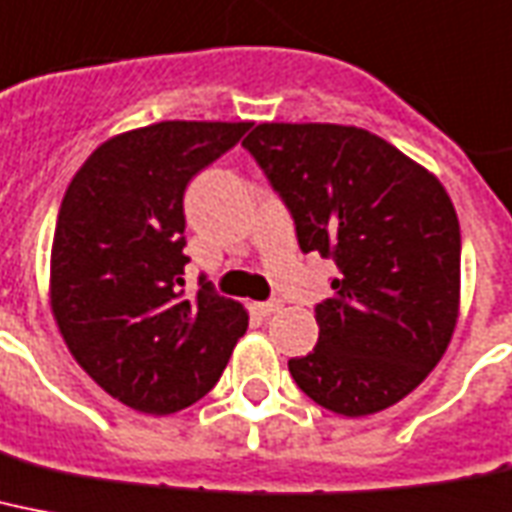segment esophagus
Instances as JSON below:
<instances>
[{
    "label": "esophagus",
    "instance_id": "1",
    "mask_svg": "<svg viewBox=\"0 0 512 512\" xmlns=\"http://www.w3.org/2000/svg\"><path fill=\"white\" fill-rule=\"evenodd\" d=\"M257 307V313L260 315H265V318H268V315H276L278 310H281V302H278V299H270V302H260V305H255Z\"/></svg>",
    "mask_w": 512,
    "mask_h": 512
}]
</instances>
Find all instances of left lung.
Returning a JSON list of instances; mask_svg holds the SVG:
<instances>
[{
    "instance_id": "1",
    "label": "left lung",
    "mask_w": 512,
    "mask_h": 512,
    "mask_svg": "<svg viewBox=\"0 0 512 512\" xmlns=\"http://www.w3.org/2000/svg\"><path fill=\"white\" fill-rule=\"evenodd\" d=\"M242 144L289 207L299 249L336 263L334 297L315 305L318 344L289 373L331 413L392 407L434 371L458 323L450 194L365 128L260 123Z\"/></svg>"
}]
</instances>
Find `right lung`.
Wrapping results in <instances>:
<instances>
[{
	"instance_id": "add662e5",
	"label": "right lung",
	"mask_w": 512,
	"mask_h": 512,
	"mask_svg": "<svg viewBox=\"0 0 512 512\" xmlns=\"http://www.w3.org/2000/svg\"><path fill=\"white\" fill-rule=\"evenodd\" d=\"M249 123L162 120L99 144L62 197L49 263L70 355L110 397L168 415L202 400L249 315L199 278L184 292V191Z\"/></svg>"
}]
</instances>
